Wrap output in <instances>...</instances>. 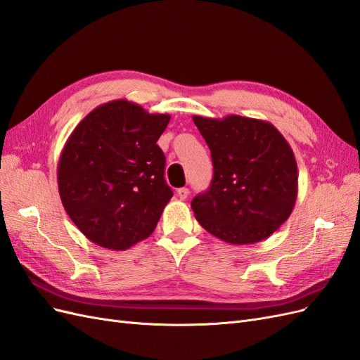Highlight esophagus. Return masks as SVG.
Wrapping results in <instances>:
<instances>
[{
    "label": "esophagus",
    "instance_id": "34e87169",
    "mask_svg": "<svg viewBox=\"0 0 360 360\" xmlns=\"http://www.w3.org/2000/svg\"><path fill=\"white\" fill-rule=\"evenodd\" d=\"M177 195H179L180 200H186L189 197V189L188 188H180L177 191Z\"/></svg>",
    "mask_w": 360,
    "mask_h": 360
}]
</instances>
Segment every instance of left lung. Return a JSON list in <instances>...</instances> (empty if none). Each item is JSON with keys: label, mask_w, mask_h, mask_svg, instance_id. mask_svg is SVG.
<instances>
[{"label": "left lung", "mask_w": 360, "mask_h": 360, "mask_svg": "<svg viewBox=\"0 0 360 360\" xmlns=\"http://www.w3.org/2000/svg\"><path fill=\"white\" fill-rule=\"evenodd\" d=\"M213 162L210 188L192 200L205 231L231 245L264 240L297 198V163L279 130L263 120L193 115Z\"/></svg>", "instance_id": "obj_1"}]
</instances>
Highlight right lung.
<instances>
[{
  "label": "right lung",
  "mask_w": 360,
  "mask_h": 360,
  "mask_svg": "<svg viewBox=\"0 0 360 360\" xmlns=\"http://www.w3.org/2000/svg\"><path fill=\"white\" fill-rule=\"evenodd\" d=\"M169 118L118 99L94 108L69 136L58 160L60 198L93 243L124 250L155 231L172 198L156 144Z\"/></svg>",
  "instance_id": "1"
}]
</instances>
